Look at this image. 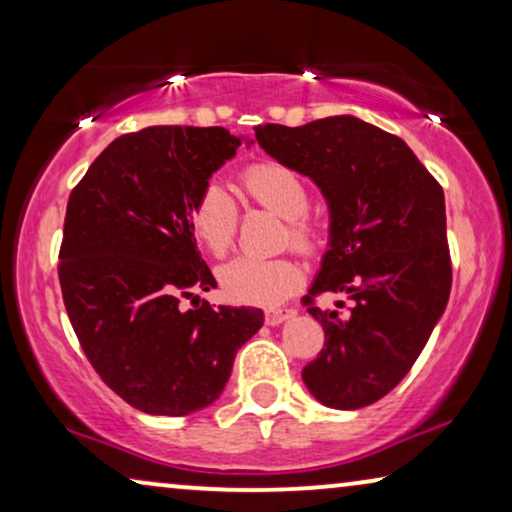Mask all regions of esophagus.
Returning a JSON list of instances; mask_svg holds the SVG:
<instances>
[{
	"label": "esophagus",
	"mask_w": 512,
	"mask_h": 512,
	"mask_svg": "<svg viewBox=\"0 0 512 512\" xmlns=\"http://www.w3.org/2000/svg\"><path fill=\"white\" fill-rule=\"evenodd\" d=\"M293 317H296V310H291V307H279V310L265 312V324L279 326V324H284V321H289Z\"/></svg>",
	"instance_id": "obj_1"
}]
</instances>
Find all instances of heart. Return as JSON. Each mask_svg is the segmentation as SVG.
Here are the masks:
<instances>
[{
    "mask_svg": "<svg viewBox=\"0 0 512 512\" xmlns=\"http://www.w3.org/2000/svg\"><path fill=\"white\" fill-rule=\"evenodd\" d=\"M240 181L244 193L256 205L284 216L289 228L286 240H291L293 247L298 251H312L317 247V223L307 216L310 191L296 170L277 160H258L244 167ZM237 223H240L237 202L216 181L202 188L188 212L193 237L216 258L226 256L233 249ZM219 284L230 303L275 307L300 289L303 270L291 258L240 256L219 270Z\"/></svg>",
    "mask_w": 512,
    "mask_h": 512,
    "instance_id": "1",
    "label": "heart"
}]
</instances>
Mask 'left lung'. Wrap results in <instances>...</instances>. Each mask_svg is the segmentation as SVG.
Returning a JSON list of instances; mask_svg holds the SVG:
<instances>
[{
  "label": "left lung",
  "instance_id": "8db88e82",
  "mask_svg": "<svg viewBox=\"0 0 512 512\" xmlns=\"http://www.w3.org/2000/svg\"><path fill=\"white\" fill-rule=\"evenodd\" d=\"M254 130L265 153L321 188L331 212L328 251L303 298L326 335L305 387L328 408H366L408 375L450 298L443 188L401 137L361 118ZM321 292H347L353 307L321 311Z\"/></svg>",
  "mask_w": 512,
  "mask_h": 512
}]
</instances>
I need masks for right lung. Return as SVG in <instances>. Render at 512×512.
I'll return each mask as SVG.
<instances>
[{"label":"right lung","mask_w":512,"mask_h":512,"mask_svg":"<svg viewBox=\"0 0 512 512\" xmlns=\"http://www.w3.org/2000/svg\"><path fill=\"white\" fill-rule=\"evenodd\" d=\"M240 144L226 128L153 125L114 139L69 195L58 265L69 321L104 384L146 415L212 405L263 326L254 307H181L216 286L188 212Z\"/></svg>","instance_id":"right-lung-1"}]
</instances>
